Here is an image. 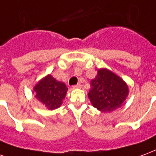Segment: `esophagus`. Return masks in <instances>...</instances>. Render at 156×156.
<instances>
[{
    "label": "esophagus",
    "instance_id": "34e87169",
    "mask_svg": "<svg viewBox=\"0 0 156 156\" xmlns=\"http://www.w3.org/2000/svg\"><path fill=\"white\" fill-rule=\"evenodd\" d=\"M72 87H73L74 89H77V88H80V87H81V84H80V83H78L77 85H75V86H72Z\"/></svg>",
    "mask_w": 156,
    "mask_h": 156
}]
</instances>
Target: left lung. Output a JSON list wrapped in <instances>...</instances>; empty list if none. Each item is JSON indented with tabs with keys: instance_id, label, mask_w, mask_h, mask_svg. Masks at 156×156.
I'll return each mask as SVG.
<instances>
[{
	"instance_id": "8db88e82",
	"label": "left lung",
	"mask_w": 156,
	"mask_h": 156,
	"mask_svg": "<svg viewBox=\"0 0 156 156\" xmlns=\"http://www.w3.org/2000/svg\"><path fill=\"white\" fill-rule=\"evenodd\" d=\"M128 92V86L121 78L106 69H100L90 81L88 96L94 107L102 112H111L121 106Z\"/></svg>"
}]
</instances>
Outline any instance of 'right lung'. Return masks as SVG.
<instances>
[{"mask_svg":"<svg viewBox=\"0 0 156 156\" xmlns=\"http://www.w3.org/2000/svg\"><path fill=\"white\" fill-rule=\"evenodd\" d=\"M36 97L50 110L56 109L62 103L68 88L50 75L41 80L36 86Z\"/></svg>","mask_w":156,"mask_h":156,"instance_id":"right-lung-1","label":"right lung"}]
</instances>
